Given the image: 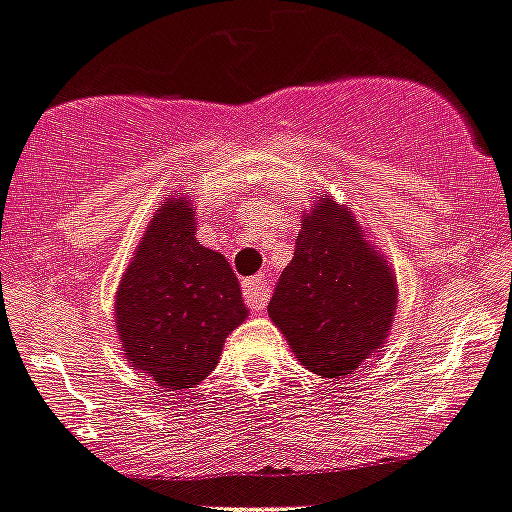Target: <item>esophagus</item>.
Instances as JSON below:
<instances>
[{
    "label": "esophagus",
    "instance_id": "obj_1",
    "mask_svg": "<svg viewBox=\"0 0 512 512\" xmlns=\"http://www.w3.org/2000/svg\"><path fill=\"white\" fill-rule=\"evenodd\" d=\"M244 301L251 311H263L268 303V283L263 276H251L244 281Z\"/></svg>",
    "mask_w": 512,
    "mask_h": 512
}]
</instances>
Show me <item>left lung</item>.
I'll return each instance as SVG.
<instances>
[{"instance_id": "1", "label": "left lung", "mask_w": 512, "mask_h": 512, "mask_svg": "<svg viewBox=\"0 0 512 512\" xmlns=\"http://www.w3.org/2000/svg\"><path fill=\"white\" fill-rule=\"evenodd\" d=\"M296 239L268 316L298 361L323 378H343L383 346L396 313V281L363 241L348 209L323 199Z\"/></svg>"}]
</instances>
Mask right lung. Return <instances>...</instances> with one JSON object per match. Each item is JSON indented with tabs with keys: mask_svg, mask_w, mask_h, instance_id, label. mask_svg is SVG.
Returning a JSON list of instances; mask_svg holds the SVG:
<instances>
[{
	"mask_svg": "<svg viewBox=\"0 0 512 512\" xmlns=\"http://www.w3.org/2000/svg\"><path fill=\"white\" fill-rule=\"evenodd\" d=\"M244 318L234 268L196 241L189 201H166L116 293L126 358L159 386L194 388L214 371L226 336Z\"/></svg>",
	"mask_w": 512,
	"mask_h": 512,
	"instance_id": "right-lung-1",
	"label": "right lung"
}]
</instances>
